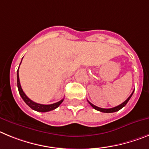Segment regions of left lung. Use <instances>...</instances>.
I'll return each instance as SVG.
<instances>
[{"mask_svg":"<svg viewBox=\"0 0 149 149\" xmlns=\"http://www.w3.org/2000/svg\"><path fill=\"white\" fill-rule=\"evenodd\" d=\"M134 91H133V93H132V94H130V97H129L127 98V99L125 102H123V103H121V104H120V105L117 106V107H113V108H110V109L100 108V107H96V106H94V104H92V103H90V102H89L88 100V102L89 104H90V105L91 106V107H92L94 109H96V110H97V111H100V112H106V113H110V112H117V111L120 110L121 109H122L123 107H124L125 105H126L127 103V102L129 101V100H130V97H132V95H133V94H134Z\"/></svg>","mask_w":149,"mask_h":149,"instance_id":"1","label":"left lung"}]
</instances>
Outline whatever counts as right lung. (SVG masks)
Returning <instances> with one entry per match:
<instances>
[{
    "instance_id": "right-lung-1",
    "label": "right lung",
    "mask_w": 149,
    "mask_h": 149,
    "mask_svg": "<svg viewBox=\"0 0 149 149\" xmlns=\"http://www.w3.org/2000/svg\"><path fill=\"white\" fill-rule=\"evenodd\" d=\"M21 63H22V61H21ZM17 86H18V89H19V94H20V96L22 97V98L23 99V100L25 102V103H26L28 107H31V108L32 109H33V110L37 111V112H49V111L53 110V109L58 108V107L60 106L61 103L63 102V100H64V99H62L61 100H60V101L57 102V103H52V104H49V105H43V104H40V103H35V102L32 101L31 100L29 99V98L26 96V94H24L22 88V87H21L20 81H19V69H18L17 70Z\"/></svg>"
}]
</instances>
